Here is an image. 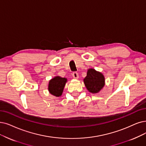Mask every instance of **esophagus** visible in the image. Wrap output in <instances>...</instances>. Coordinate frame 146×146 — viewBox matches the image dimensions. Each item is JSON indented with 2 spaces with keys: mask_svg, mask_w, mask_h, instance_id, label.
<instances>
[{
  "mask_svg": "<svg viewBox=\"0 0 146 146\" xmlns=\"http://www.w3.org/2000/svg\"><path fill=\"white\" fill-rule=\"evenodd\" d=\"M72 77H73L74 78H75V79H77V78L79 77L78 74L77 72H74L72 73Z\"/></svg>",
  "mask_w": 146,
  "mask_h": 146,
  "instance_id": "1",
  "label": "esophagus"
}]
</instances>
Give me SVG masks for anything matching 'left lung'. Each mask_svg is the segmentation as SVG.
<instances>
[{
    "label": "left lung",
    "instance_id": "8db88e82",
    "mask_svg": "<svg viewBox=\"0 0 146 146\" xmlns=\"http://www.w3.org/2000/svg\"><path fill=\"white\" fill-rule=\"evenodd\" d=\"M105 78L100 72L93 69H89L87 72V76L84 79L86 88L90 92L96 93L100 92L104 86Z\"/></svg>",
    "mask_w": 146,
    "mask_h": 146
}]
</instances>
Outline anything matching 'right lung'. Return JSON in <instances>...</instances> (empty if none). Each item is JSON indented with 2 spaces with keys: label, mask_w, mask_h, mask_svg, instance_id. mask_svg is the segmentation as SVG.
Here are the masks:
<instances>
[{
  "label": "right lung",
  "mask_w": 146,
  "mask_h": 146,
  "mask_svg": "<svg viewBox=\"0 0 146 146\" xmlns=\"http://www.w3.org/2000/svg\"><path fill=\"white\" fill-rule=\"evenodd\" d=\"M66 81V78H62L59 76L51 79L48 84V90L50 93L57 97L61 96Z\"/></svg>",
  "instance_id": "obj_1"
}]
</instances>
